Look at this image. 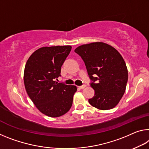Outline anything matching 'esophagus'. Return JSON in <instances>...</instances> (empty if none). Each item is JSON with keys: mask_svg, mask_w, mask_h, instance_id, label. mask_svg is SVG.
I'll list each match as a JSON object with an SVG mask.
<instances>
[{"mask_svg": "<svg viewBox=\"0 0 149 149\" xmlns=\"http://www.w3.org/2000/svg\"><path fill=\"white\" fill-rule=\"evenodd\" d=\"M86 87V85H84V86H79V89H84L85 87Z\"/></svg>", "mask_w": 149, "mask_h": 149, "instance_id": "obj_1", "label": "esophagus"}]
</instances>
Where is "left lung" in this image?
Listing matches in <instances>:
<instances>
[{"mask_svg": "<svg viewBox=\"0 0 149 149\" xmlns=\"http://www.w3.org/2000/svg\"><path fill=\"white\" fill-rule=\"evenodd\" d=\"M74 51L84 60L93 81L91 87L95 95L89 100V104L101 110L115 107L124 95L128 80V70L121 54L100 42L81 45Z\"/></svg>", "mask_w": 149, "mask_h": 149, "instance_id": "left-lung-1", "label": "left lung"}]
</instances>
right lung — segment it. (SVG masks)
Here are the masks:
<instances>
[{"label": "right lung", "instance_id": "add662e5", "mask_svg": "<svg viewBox=\"0 0 149 149\" xmlns=\"http://www.w3.org/2000/svg\"><path fill=\"white\" fill-rule=\"evenodd\" d=\"M71 49V46L42 47L35 51L26 63V91L38 109L48 117L62 116L72 105L77 87L54 81L61 75V67Z\"/></svg>", "mask_w": 149, "mask_h": 149}]
</instances>
